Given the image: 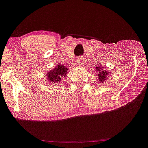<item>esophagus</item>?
<instances>
[{
    "label": "esophagus",
    "mask_w": 148,
    "mask_h": 148,
    "mask_svg": "<svg viewBox=\"0 0 148 148\" xmlns=\"http://www.w3.org/2000/svg\"><path fill=\"white\" fill-rule=\"evenodd\" d=\"M83 62H84V60L82 59V58H79V59H77V64H78L82 65L83 64Z\"/></svg>",
    "instance_id": "34e87169"
}]
</instances>
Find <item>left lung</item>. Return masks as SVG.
Listing matches in <instances>:
<instances>
[{
  "mask_svg": "<svg viewBox=\"0 0 148 148\" xmlns=\"http://www.w3.org/2000/svg\"><path fill=\"white\" fill-rule=\"evenodd\" d=\"M96 70H97L98 71H99V74H98V76H99V81L100 82H104V81H105L106 79H107V74H108L109 72H107L106 70L103 69L102 70V68H100V67H97Z\"/></svg>",
  "mask_w": 148,
  "mask_h": 148,
  "instance_id": "1",
  "label": "left lung"
}]
</instances>
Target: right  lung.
<instances>
[{
    "mask_svg": "<svg viewBox=\"0 0 148 148\" xmlns=\"http://www.w3.org/2000/svg\"><path fill=\"white\" fill-rule=\"evenodd\" d=\"M68 72V69L64 66L58 64L56 68L53 69L51 71L46 74V77L51 82V84H60L62 79L64 78L66 76V73Z\"/></svg>",
    "mask_w": 148,
    "mask_h": 148,
    "instance_id": "add662e5",
    "label": "right lung"
}]
</instances>
